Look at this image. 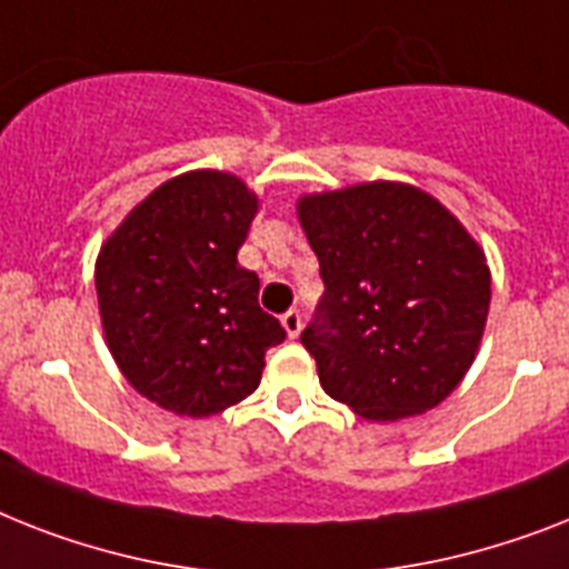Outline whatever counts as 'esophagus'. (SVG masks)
<instances>
[{
  "label": "esophagus",
  "instance_id": "obj_1",
  "mask_svg": "<svg viewBox=\"0 0 569 569\" xmlns=\"http://www.w3.org/2000/svg\"><path fill=\"white\" fill-rule=\"evenodd\" d=\"M280 325H283V330H286V336H289V339H298L300 327H303V318H300L298 309H289V312L280 318Z\"/></svg>",
  "mask_w": 569,
  "mask_h": 569
}]
</instances>
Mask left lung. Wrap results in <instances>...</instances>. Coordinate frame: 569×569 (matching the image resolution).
I'll return each instance as SVG.
<instances>
[{
	"label": "left lung",
	"mask_w": 569,
	"mask_h": 569,
	"mask_svg": "<svg viewBox=\"0 0 569 569\" xmlns=\"http://www.w3.org/2000/svg\"><path fill=\"white\" fill-rule=\"evenodd\" d=\"M325 295L300 332L321 389L389 423L436 409L477 359L491 269L438 198L371 180L298 198Z\"/></svg>",
	"instance_id": "8db88e82"
}]
</instances>
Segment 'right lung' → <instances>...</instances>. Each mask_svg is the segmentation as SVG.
I'll list each match as a JSON object with an SVG mask.
<instances>
[{"label":"right lung","instance_id":"obj_1","mask_svg":"<svg viewBox=\"0 0 569 569\" xmlns=\"http://www.w3.org/2000/svg\"><path fill=\"white\" fill-rule=\"evenodd\" d=\"M260 198L242 178L196 169L146 196L96 260L110 357L142 397L180 418H210L257 391L266 350L286 339L260 309L242 248Z\"/></svg>","mask_w":569,"mask_h":569}]
</instances>
